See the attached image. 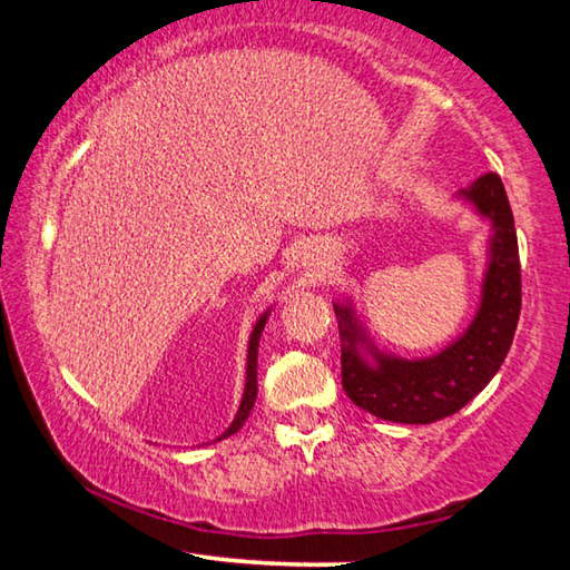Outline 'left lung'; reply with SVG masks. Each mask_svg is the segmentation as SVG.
<instances>
[{
  "label": "left lung",
  "instance_id": "left-lung-1",
  "mask_svg": "<svg viewBox=\"0 0 570 570\" xmlns=\"http://www.w3.org/2000/svg\"><path fill=\"white\" fill-rule=\"evenodd\" d=\"M455 198L490 224L480 304L458 340L430 356L404 360L372 342L350 296L334 302L342 336V387L356 407L380 420L430 424L450 417L488 387L513 344L520 316V262L503 180L485 173Z\"/></svg>",
  "mask_w": 570,
  "mask_h": 570
}]
</instances>
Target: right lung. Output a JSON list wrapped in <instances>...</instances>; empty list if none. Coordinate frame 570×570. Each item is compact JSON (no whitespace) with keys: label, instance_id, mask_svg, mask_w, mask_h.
Instances as JSON below:
<instances>
[{"label":"right lung","instance_id":"right-lung-1","mask_svg":"<svg viewBox=\"0 0 570 570\" xmlns=\"http://www.w3.org/2000/svg\"><path fill=\"white\" fill-rule=\"evenodd\" d=\"M272 308L274 306H268L266 312L258 316V322L254 324V332H250V336H248V354H246V387H244V397H240V404H238V412H236V417H234V422L228 424V430L224 432V435H220L218 440H224V438H230L234 435V432H238L240 428H244V422L248 420V414H250V410H254V402H256V392H258V382H256V366H258V340H262V332H264V326H266V322H268V314H272Z\"/></svg>","mask_w":570,"mask_h":570}]
</instances>
